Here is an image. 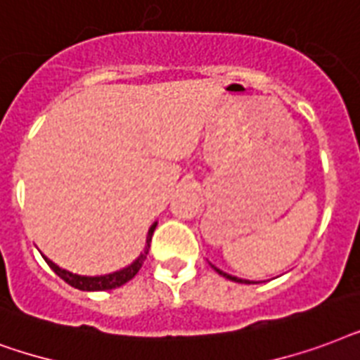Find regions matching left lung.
I'll return each mask as SVG.
<instances>
[{
    "label": "left lung",
    "instance_id": "left-lung-1",
    "mask_svg": "<svg viewBox=\"0 0 360 360\" xmlns=\"http://www.w3.org/2000/svg\"><path fill=\"white\" fill-rule=\"evenodd\" d=\"M214 269H216V266H214ZM216 272H219V274H221V276H225V278H227V280L238 281V283H252V281H248V280H240V278H236V276H231V274H227V272H221V270H219V269H216Z\"/></svg>",
    "mask_w": 360,
    "mask_h": 360
}]
</instances>
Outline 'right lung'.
I'll use <instances>...</instances> for the list:
<instances>
[{
    "instance_id": "right-lung-1",
    "label": "right lung",
    "mask_w": 360,
    "mask_h": 360,
    "mask_svg": "<svg viewBox=\"0 0 360 360\" xmlns=\"http://www.w3.org/2000/svg\"><path fill=\"white\" fill-rule=\"evenodd\" d=\"M154 224L150 227L148 231V236H146V246H144V252L139 255V257L129 264V266H125L122 270H116L112 274H105V276H79V274H73V272H69V270H63L60 269L58 264H54L50 259L44 257V261L49 263V266L54 270L56 274L60 276L61 280L67 281L69 285L75 287V289H80V291H108V289H116V287L124 285L125 281H129L133 276L141 270L142 263H144V259L148 255V250H150V242H152V235H154V229H155Z\"/></svg>"
}]
</instances>
